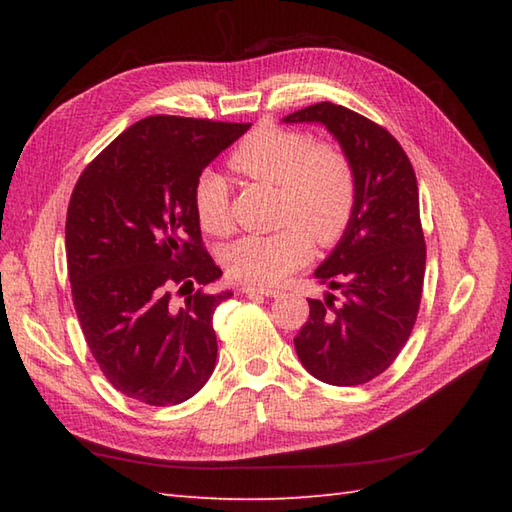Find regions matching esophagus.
Returning a JSON list of instances; mask_svg holds the SVG:
<instances>
[{"label": "esophagus", "mask_w": 512, "mask_h": 512, "mask_svg": "<svg viewBox=\"0 0 512 512\" xmlns=\"http://www.w3.org/2000/svg\"><path fill=\"white\" fill-rule=\"evenodd\" d=\"M244 292V295H248V297H253V295H262V297H277L279 295V290H275V288H257V286H242L239 288Z\"/></svg>", "instance_id": "34e87169"}]
</instances>
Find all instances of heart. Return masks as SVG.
Wrapping results in <instances>:
<instances>
[{"mask_svg": "<svg viewBox=\"0 0 512 512\" xmlns=\"http://www.w3.org/2000/svg\"><path fill=\"white\" fill-rule=\"evenodd\" d=\"M228 165L248 180L277 187L279 231L246 235L224 250V266L248 286H275L308 262L312 239L332 246L352 224L358 178L352 158L308 132L262 123L239 140ZM191 202L204 231H231V195L226 180L204 169L193 182Z\"/></svg>", "mask_w": 512, "mask_h": 512, "instance_id": "obj_1", "label": "heart"}]
</instances>
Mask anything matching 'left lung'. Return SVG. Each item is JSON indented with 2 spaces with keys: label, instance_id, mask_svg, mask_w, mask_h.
Instances as JSON below:
<instances>
[{
  "label": "left lung",
  "instance_id": "8db88e82",
  "mask_svg": "<svg viewBox=\"0 0 512 512\" xmlns=\"http://www.w3.org/2000/svg\"><path fill=\"white\" fill-rule=\"evenodd\" d=\"M284 121L328 127L358 178L354 220L314 270L319 284L339 297L308 299L310 317L295 336V350L323 383L365 385L396 361L420 310L427 244L416 171L383 125L343 105L317 103Z\"/></svg>",
  "mask_w": 512,
  "mask_h": 512
}]
</instances>
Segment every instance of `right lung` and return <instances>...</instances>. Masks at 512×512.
<instances>
[{"label":"right lung","instance_id":"obj_1","mask_svg":"<svg viewBox=\"0 0 512 512\" xmlns=\"http://www.w3.org/2000/svg\"><path fill=\"white\" fill-rule=\"evenodd\" d=\"M248 127L143 118L83 169L72 191L65 253L76 317L103 376L145 405H180L213 374V312L231 292L204 290L222 270L202 244L191 191Z\"/></svg>","mask_w":512,"mask_h":512}]
</instances>
